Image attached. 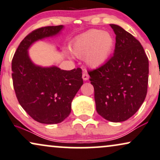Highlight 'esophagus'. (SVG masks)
Segmentation results:
<instances>
[{"instance_id": "esophagus-1", "label": "esophagus", "mask_w": 160, "mask_h": 160, "mask_svg": "<svg viewBox=\"0 0 160 160\" xmlns=\"http://www.w3.org/2000/svg\"><path fill=\"white\" fill-rule=\"evenodd\" d=\"M82 79H83V80L86 81V80H88V78H89V76H88V74L87 73H83V74H82Z\"/></svg>"}]
</instances>
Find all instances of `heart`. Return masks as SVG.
<instances>
[{
	"label": "heart",
	"instance_id": "b5f03b06",
	"mask_svg": "<svg viewBox=\"0 0 160 160\" xmlns=\"http://www.w3.org/2000/svg\"><path fill=\"white\" fill-rule=\"evenodd\" d=\"M114 47V39L108 32L91 29L76 38L71 51L78 58L85 57V62L95 68L108 61Z\"/></svg>",
	"mask_w": 160,
	"mask_h": 160
}]
</instances>
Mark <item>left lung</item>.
<instances>
[{"instance_id":"8db88e82","label":"left lung","mask_w":160,"mask_h":160,"mask_svg":"<svg viewBox=\"0 0 160 160\" xmlns=\"http://www.w3.org/2000/svg\"><path fill=\"white\" fill-rule=\"evenodd\" d=\"M110 26L116 35L114 55L88 73L94 88L97 112L107 120L119 122L132 117L144 102L148 59L134 36L120 26Z\"/></svg>"}]
</instances>
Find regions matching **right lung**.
Instances as JSON below:
<instances>
[{"instance_id":"1","label":"right lung","mask_w":160,"mask_h":160,"mask_svg":"<svg viewBox=\"0 0 160 160\" xmlns=\"http://www.w3.org/2000/svg\"><path fill=\"white\" fill-rule=\"evenodd\" d=\"M63 26H45L32 32L18 46L12 61L13 86L18 102L38 122L57 124L71 113L72 102L83 84L81 68L42 67L30 59L28 49L38 40L59 34Z\"/></svg>"}]
</instances>
